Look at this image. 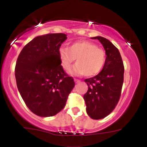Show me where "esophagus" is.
<instances>
[{
  "label": "esophagus",
  "mask_w": 147,
  "mask_h": 147,
  "mask_svg": "<svg viewBox=\"0 0 147 147\" xmlns=\"http://www.w3.org/2000/svg\"><path fill=\"white\" fill-rule=\"evenodd\" d=\"M74 81H75V83H78V82H80V81L79 80H78V79H75H75H74Z\"/></svg>",
  "instance_id": "esophagus-1"
}]
</instances>
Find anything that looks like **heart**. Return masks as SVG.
Instances as JSON below:
<instances>
[{
  "label": "heart",
  "mask_w": 147,
  "mask_h": 147,
  "mask_svg": "<svg viewBox=\"0 0 147 147\" xmlns=\"http://www.w3.org/2000/svg\"><path fill=\"white\" fill-rule=\"evenodd\" d=\"M62 67L69 69L76 59V64L70 69L71 74L93 77L100 73L107 60L105 50L96 44L87 40H78L67 47H61L58 52Z\"/></svg>",
  "instance_id": "b5f03b06"
}]
</instances>
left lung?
Here are the masks:
<instances>
[{
  "label": "left lung",
  "mask_w": 147,
  "mask_h": 147,
  "mask_svg": "<svg viewBox=\"0 0 147 147\" xmlns=\"http://www.w3.org/2000/svg\"><path fill=\"white\" fill-rule=\"evenodd\" d=\"M99 40L107 55L103 69L93 78L84 80L88 90L84 95L87 113L92 119L106 117L119 102L124 82V67L119 50L109 40L101 36L91 38Z\"/></svg>",
  "instance_id": "1"
}]
</instances>
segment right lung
Listing matches in <instances>:
<instances>
[{
	"label": "right lung",
	"mask_w": 147,
	"mask_h": 147,
	"mask_svg": "<svg viewBox=\"0 0 147 147\" xmlns=\"http://www.w3.org/2000/svg\"><path fill=\"white\" fill-rule=\"evenodd\" d=\"M64 33L38 36L25 46L15 68L18 89L30 110L38 116L57 115L75 87L60 64L58 52L67 39Z\"/></svg>",
	"instance_id": "right-lung-1"
}]
</instances>
